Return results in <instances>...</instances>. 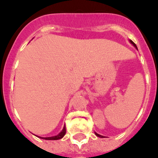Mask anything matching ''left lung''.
I'll return each mask as SVG.
<instances>
[{
	"label": "left lung",
	"instance_id": "obj_1",
	"mask_svg": "<svg viewBox=\"0 0 158 158\" xmlns=\"http://www.w3.org/2000/svg\"><path fill=\"white\" fill-rule=\"evenodd\" d=\"M130 42H131V44H132L133 45H134V46H135V48H137L136 45H135V43H134V42H133V41H132V40H130ZM95 134L97 135V136H98V137H101V138H103V136H102V135H99V134H97V133H95Z\"/></svg>",
	"mask_w": 158,
	"mask_h": 158
}]
</instances>
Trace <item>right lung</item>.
<instances>
[{"mask_svg": "<svg viewBox=\"0 0 158 158\" xmlns=\"http://www.w3.org/2000/svg\"><path fill=\"white\" fill-rule=\"evenodd\" d=\"M65 134H66V127H64L63 130L61 131V132L59 133L57 135H56V136L45 137V138H42V137H40V138H42V139H48V140H56V139H61V138H62V137L65 135Z\"/></svg>", "mask_w": 158, "mask_h": 158, "instance_id": "right-lung-1", "label": "right lung"}]
</instances>
